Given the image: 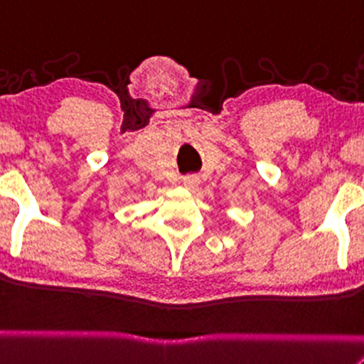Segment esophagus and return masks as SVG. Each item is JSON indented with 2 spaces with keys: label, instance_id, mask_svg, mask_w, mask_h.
<instances>
[{
  "label": "esophagus",
  "instance_id": "34e87169",
  "mask_svg": "<svg viewBox=\"0 0 364 364\" xmlns=\"http://www.w3.org/2000/svg\"><path fill=\"white\" fill-rule=\"evenodd\" d=\"M183 183H185L186 188H195L200 183V178L198 176H193V174H191V176L183 178Z\"/></svg>",
  "mask_w": 364,
  "mask_h": 364
}]
</instances>
